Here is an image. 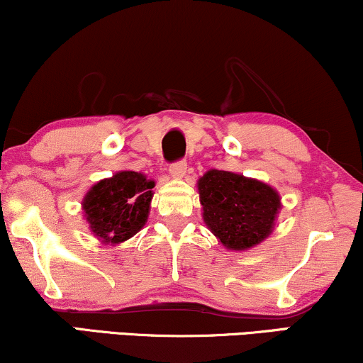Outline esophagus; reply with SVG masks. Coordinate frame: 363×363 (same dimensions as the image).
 I'll return each instance as SVG.
<instances>
[{"mask_svg":"<svg viewBox=\"0 0 363 363\" xmlns=\"http://www.w3.org/2000/svg\"><path fill=\"white\" fill-rule=\"evenodd\" d=\"M186 171H187L186 160H177V162L171 164V167H169V174H171V177H174V179L184 177Z\"/></svg>","mask_w":363,"mask_h":363,"instance_id":"34e87169","label":"esophagus"}]
</instances>
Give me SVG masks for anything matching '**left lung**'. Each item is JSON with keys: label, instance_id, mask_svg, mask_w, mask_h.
<instances>
[{"label": "left lung", "instance_id": "obj_1", "mask_svg": "<svg viewBox=\"0 0 363 363\" xmlns=\"http://www.w3.org/2000/svg\"><path fill=\"white\" fill-rule=\"evenodd\" d=\"M197 191L206 226L228 250H250L273 233L281 201L272 186L211 169L197 181Z\"/></svg>", "mask_w": 363, "mask_h": 363}]
</instances>
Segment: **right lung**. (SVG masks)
Instances as JSON below:
<instances>
[{
    "label": "right lung",
    "mask_w": 363,
    "mask_h": 363,
    "mask_svg": "<svg viewBox=\"0 0 363 363\" xmlns=\"http://www.w3.org/2000/svg\"><path fill=\"white\" fill-rule=\"evenodd\" d=\"M154 186L134 171H121L91 186L82 201L91 233L104 245H118L137 235L147 223Z\"/></svg>",
    "instance_id": "obj_1"
}]
</instances>
